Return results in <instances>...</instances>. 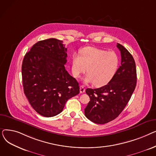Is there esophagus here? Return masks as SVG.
Returning a JSON list of instances; mask_svg holds the SVG:
<instances>
[{
	"label": "esophagus",
	"instance_id": "obj_1",
	"mask_svg": "<svg viewBox=\"0 0 156 156\" xmlns=\"http://www.w3.org/2000/svg\"><path fill=\"white\" fill-rule=\"evenodd\" d=\"M80 92L81 94H83V93H84L85 92V87L83 85L80 86Z\"/></svg>",
	"mask_w": 156,
	"mask_h": 156
}]
</instances>
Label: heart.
<instances>
[{
    "mask_svg": "<svg viewBox=\"0 0 156 156\" xmlns=\"http://www.w3.org/2000/svg\"><path fill=\"white\" fill-rule=\"evenodd\" d=\"M79 53L80 55L74 54L72 56L74 76L78 78L87 69L88 75L84 79L85 83H93L97 87H101L109 82L116 73L119 64L116 52L86 47L81 48Z\"/></svg>",
    "mask_w": 156,
    "mask_h": 156,
    "instance_id": "obj_1",
    "label": "heart"
}]
</instances>
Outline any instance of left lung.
<instances>
[{
	"label": "left lung",
	"mask_w": 156,
	"mask_h": 156,
	"mask_svg": "<svg viewBox=\"0 0 156 156\" xmlns=\"http://www.w3.org/2000/svg\"><path fill=\"white\" fill-rule=\"evenodd\" d=\"M121 52V66L108 84L99 88H87L90 102L85 116L97 124H105L116 118L126 107L136 85L135 62L126 48L117 44Z\"/></svg>",
	"instance_id": "obj_1"
}]
</instances>
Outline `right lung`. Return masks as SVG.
Listing matches in <instances>:
<instances>
[{
    "instance_id": "add662e5",
    "label": "right lung",
    "mask_w": 156,
    "mask_h": 156,
    "mask_svg": "<svg viewBox=\"0 0 156 156\" xmlns=\"http://www.w3.org/2000/svg\"><path fill=\"white\" fill-rule=\"evenodd\" d=\"M67 48L55 38L41 40L24 57V93L31 107L44 117L61 112L66 102L80 93L76 80L66 70Z\"/></svg>"
}]
</instances>
